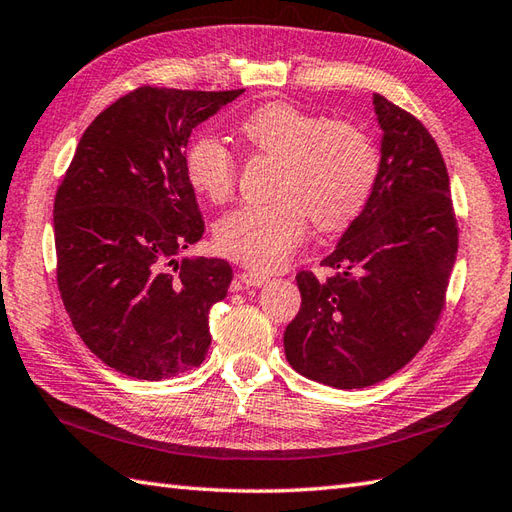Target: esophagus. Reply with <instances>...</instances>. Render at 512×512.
<instances>
[{"mask_svg": "<svg viewBox=\"0 0 512 512\" xmlns=\"http://www.w3.org/2000/svg\"><path fill=\"white\" fill-rule=\"evenodd\" d=\"M238 278H241L243 285L247 287H263L265 282H269V276L265 271H258V269H243L241 274H238Z\"/></svg>", "mask_w": 512, "mask_h": 512, "instance_id": "esophagus-1", "label": "esophagus"}]
</instances>
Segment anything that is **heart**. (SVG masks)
Wrapping results in <instances>:
<instances>
[{
    "label": "heart",
    "mask_w": 512,
    "mask_h": 512,
    "mask_svg": "<svg viewBox=\"0 0 512 512\" xmlns=\"http://www.w3.org/2000/svg\"><path fill=\"white\" fill-rule=\"evenodd\" d=\"M238 133L254 153L278 160L271 186L276 199L225 214L214 230L221 254L263 271L278 269L304 243L309 217L317 230L333 232L370 199L379 153L355 124L269 102L247 113ZM186 175L203 197L223 203L236 188V155L219 138L201 133L186 149Z\"/></svg>",
    "instance_id": "b5f03b06"
}]
</instances>
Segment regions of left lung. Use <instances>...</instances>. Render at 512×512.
Segmentation results:
<instances>
[{
  "instance_id": "8db88e82",
  "label": "left lung",
  "mask_w": 512,
  "mask_h": 512,
  "mask_svg": "<svg viewBox=\"0 0 512 512\" xmlns=\"http://www.w3.org/2000/svg\"><path fill=\"white\" fill-rule=\"evenodd\" d=\"M383 129L370 199L322 260L326 280L300 271L298 315L285 355L306 379L359 390L392 377L436 331L458 254L445 160L410 111L374 94Z\"/></svg>"
}]
</instances>
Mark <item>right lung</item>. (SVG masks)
<instances>
[{"mask_svg": "<svg viewBox=\"0 0 512 512\" xmlns=\"http://www.w3.org/2000/svg\"><path fill=\"white\" fill-rule=\"evenodd\" d=\"M243 94L144 85L96 116L54 197L56 285L109 368L162 381L201 366L232 267L184 258L206 225L186 175L192 129Z\"/></svg>", "mask_w": 512, "mask_h": 512, "instance_id": "right-lung-1", "label": "right lung"}]
</instances>
